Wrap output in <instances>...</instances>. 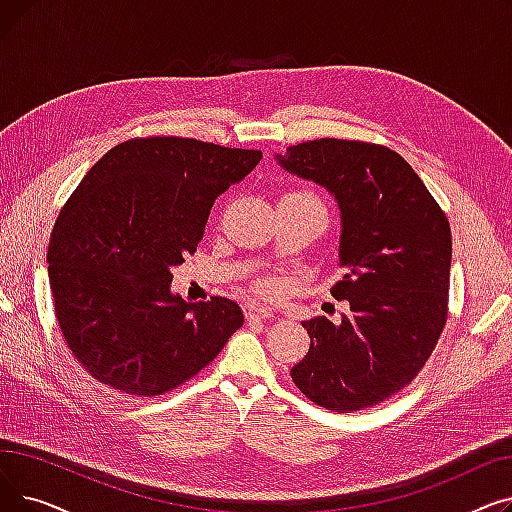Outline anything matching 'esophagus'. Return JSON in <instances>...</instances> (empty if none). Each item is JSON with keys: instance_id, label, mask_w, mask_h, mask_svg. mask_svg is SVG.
Listing matches in <instances>:
<instances>
[{"instance_id": "obj_1", "label": "esophagus", "mask_w": 512, "mask_h": 512, "mask_svg": "<svg viewBox=\"0 0 512 512\" xmlns=\"http://www.w3.org/2000/svg\"><path fill=\"white\" fill-rule=\"evenodd\" d=\"M245 315L247 321H259V319H272L274 311L270 307H263L261 303H245Z\"/></svg>"}]
</instances>
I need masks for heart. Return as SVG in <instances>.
Instances as JSON below:
<instances>
[{
  "mask_svg": "<svg viewBox=\"0 0 512 512\" xmlns=\"http://www.w3.org/2000/svg\"><path fill=\"white\" fill-rule=\"evenodd\" d=\"M305 195H311V193H305ZM311 197H313V195H311ZM259 288H261L263 292H272V290H274V282L265 280V282H261V284H259Z\"/></svg>",
  "mask_w": 512,
  "mask_h": 512,
  "instance_id": "1",
  "label": "heart"
}]
</instances>
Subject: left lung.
<instances>
[{"label": "left lung", "instance_id": "8db88e82", "mask_svg": "<svg viewBox=\"0 0 512 512\" xmlns=\"http://www.w3.org/2000/svg\"><path fill=\"white\" fill-rule=\"evenodd\" d=\"M282 168L336 197L340 265L332 286L351 313L303 321L309 353L290 369L315 405L363 411L409 386L448 319L452 236L446 213L409 161L390 147L315 139L278 155Z\"/></svg>", "mask_w": 512, "mask_h": 512}]
</instances>
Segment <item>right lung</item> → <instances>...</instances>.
<instances>
[{
	"label": "right lung",
	"mask_w": 512,
	"mask_h": 512,
	"mask_svg": "<svg viewBox=\"0 0 512 512\" xmlns=\"http://www.w3.org/2000/svg\"><path fill=\"white\" fill-rule=\"evenodd\" d=\"M261 151L184 137H137L107 151L53 226V309L74 359L132 396L166 394L207 367L242 326L224 297L186 303L170 292L222 193Z\"/></svg>",
	"instance_id": "1"
}]
</instances>
